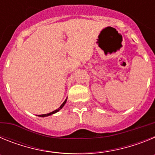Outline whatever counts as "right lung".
<instances>
[{"mask_svg": "<svg viewBox=\"0 0 155 155\" xmlns=\"http://www.w3.org/2000/svg\"><path fill=\"white\" fill-rule=\"evenodd\" d=\"M66 102H67V99H66L65 101H64V102H63V104H62V105H61V106H60V107L58 108V109H56V110L53 111V112H51V113H47V114H42V115H39V116H40V117H45V116H50V115L53 114V113H57V112H58V111L60 110V109H62L63 107H64V105H65Z\"/></svg>", "mask_w": 155, "mask_h": 155, "instance_id": "obj_1", "label": "right lung"}]
</instances>
